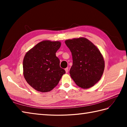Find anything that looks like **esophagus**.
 <instances>
[{
  "label": "esophagus",
  "instance_id": "34e87169",
  "mask_svg": "<svg viewBox=\"0 0 127 127\" xmlns=\"http://www.w3.org/2000/svg\"><path fill=\"white\" fill-rule=\"evenodd\" d=\"M65 72L66 73H68V68H66L65 69Z\"/></svg>",
  "mask_w": 127,
  "mask_h": 127
}]
</instances>
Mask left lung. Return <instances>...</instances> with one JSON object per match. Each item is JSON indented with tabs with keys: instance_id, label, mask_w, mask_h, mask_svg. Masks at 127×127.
Wrapping results in <instances>:
<instances>
[{
	"instance_id": "obj_1",
	"label": "left lung",
	"mask_w": 127,
	"mask_h": 127,
	"mask_svg": "<svg viewBox=\"0 0 127 127\" xmlns=\"http://www.w3.org/2000/svg\"><path fill=\"white\" fill-rule=\"evenodd\" d=\"M72 56V65L70 70L71 77L80 87H93L103 74L105 62L96 46L83 37L65 41Z\"/></svg>"
}]
</instances>
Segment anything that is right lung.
Segmentation results:
<instances>
[{
    "label": "right lung",
    "instance_id": "right-lung-1",
    "mask_svg": "<svg viewBox=\"0 0 127 127\" xmlns=\"http://www.w3.org/2000/svg\"><path fill=\"white\" fill-rule=\"evenodd\" d=\"M61 46L59 41L43 40L26 53L23 61V76L34 90L41 92L51 91L65 73L56 56Z\"/></svg>",
    "mask_w": 127,
    "mask_h": 127
}]
</instances>
